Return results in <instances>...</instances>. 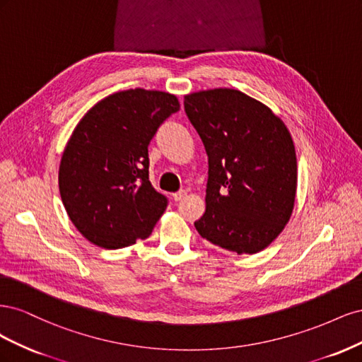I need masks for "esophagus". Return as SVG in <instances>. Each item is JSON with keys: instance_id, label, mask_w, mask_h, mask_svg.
Instances as JSON below:
<instances>
[{"instance_id": "1", "label": "esophagus", "mask_w": 362, "mask_h": 362, "mask_svg": "<svg viewBox=\"0 0 362 362\" xmlns=\"http://www.w3.org/2000/svg\"><path fill=\"white\" fill-rule=\"evenodd\" d=\"M185 194H187V193H185L184 190H181V192H177V193H173V194H172V199H173L175 202H178V201H181V199L184 198Z\"/></svg>"}]
</instances>
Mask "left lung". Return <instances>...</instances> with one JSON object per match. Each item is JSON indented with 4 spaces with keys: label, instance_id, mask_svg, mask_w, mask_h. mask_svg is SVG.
Returning a JSON list of instances; mask_svg holds the SVG:
<instances>
[{
    "label": "left lung",
    "instance_id": "obj_1",
    "mask_svg": "<svg viewBox=\"0 0 362 362\" xmlns=\"http://www.w3.org/2000/svg\"><path fill=\"white\" fill-rule=\"evenodd\" d=\"M184 110L208 156L201 237L257 254L288 223L298 189V161L286 124L267 105L235 89L184 96Z\"/></svg>",
    "mask_w": 362,
    "mask_h": 362
}]
</instances>
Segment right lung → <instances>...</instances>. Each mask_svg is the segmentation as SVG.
Instances as JSON below:
<instances>
[{
	"mask_svg": "<svg viewBox=\"0 0 362 362\" xmlns=\"http://www.w3.org/2000/svg\"><path fill=\"white\" fill-rule=\"evenodd\" d=\"M178 110L175 95L129 89L96 103L75 127L59 189L71 222L90 243L120 249L152 233L168 199L149 181L148 145Z\"/></svg>",
	"mask_w": 362,
	"mask_h": 362,
	"instance_id": "obj_1",
	"label": "right lung"
}]
</instances>
